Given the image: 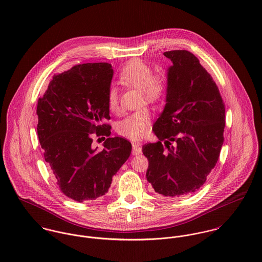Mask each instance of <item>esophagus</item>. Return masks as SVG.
I'll list each match as a JSON object with an SVG mask.
<instances>
[{"instance_id":"obj_1","label":"esophagus","mask_w":262,"mask_h":262,"mask_svg":"<svg viewBox=\"0 0 262 262\" xmlns=\"http://www.w3.org/2000/svg\"><path fill=\"white\" fill-rule=\"evenodd\" d=\"M142 152V148L141 145L139 143H133L132 144V154L133 155H138Z\"/></svg>"}]
</instances>
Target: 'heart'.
<instances>
[{
	"instance_id": "b5f03b06",
	"label": "heart",
	"mask_w": 262,
	"mask_h": 262,
	"mask_svg": "<svg viewBox=\"0 0 262 262\" xmlns=\"http://www.w3.org/2000/svg\"><path fill=\"white\" fill-rule=\"evenodd\" d=\"M120 81L129 86L140 90L142 101L147 103L158 102L165 94L167 81L162 75H153L152 69L140 59L130 60L120 72ZM107 105L113 113L119 110V92L115 86H111L107 93ZM151 114L147 108H143L132 113L121 120L116 131L119 135L137 140L142 138L148 131Z\"/></svg>"
}]
</instances>
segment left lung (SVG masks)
<instances>
[{
	"mask_svg": "<svg viewBox=\"0 0 262 262\" xmlns=\"http://www.w3.org/2000/svg\"><path fill=\"white\" fill-rule=\"evenodd\" d=\"M167 70L165 107L153 125L156 143L143 145L146 179L156 192L180 198L202 187L224 142L225 106L219 89L187 50L163 53Z\"/></svg>",
	"mask_w": 262,
	"mask_h": 262,
	"instance_id": "1",
	"label": "left lung"
}]
</instances>
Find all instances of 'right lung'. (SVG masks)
<instances>
[{"mask_svg":"<svg viewBox=\"0 0 262 262\" xmlns=\"http://www.w3.org/2000/svg\"><path fill=\"white\" fill-rule=\"evenodd\" d=\"M112 66L83 63L53 75L37 104V134L45 161L62 193L90 202L108 192L113 177L129 158L131 143L107 138L104 149L93 148V135L110 136L107 93ZM100 139V138H99Z\"/></svg>","mask_w":262,"mask_h":262,"instance_id":"1","label":"right lung"}]
</instances>
